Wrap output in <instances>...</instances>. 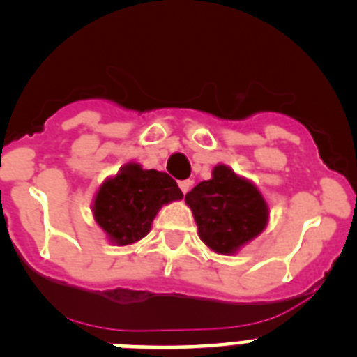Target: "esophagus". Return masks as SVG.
I'll return each instance as SVG.
<instances>
[{
	"mask_svg": "<svg viewBox=\"0 0 357 357\" xmlns=\"http://www.w3.org/2000/svg\"><path fill=\"white\" fill-rule=\"evenodd\" d=\"M191 185H193V182H191V181H181V182H178V188H181V191L184 195L188 193L189 189H191Z\"/></svg>",
	"mask_w": 357,
	"mask_h": 357,
	"instance_id": "1",
	"label": "esophagus"
}]
</instances>
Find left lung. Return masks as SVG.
<instances>
[{"label":"left lung","instance_id":"left-lung-1","mask_svg":"<svg viewBox=\"0 0 357 357\" xmlns=\"http://www.w3.org/2000/svg\"><path fill=\"white\" fill-rule=\"evenodd\" d=\"M198 234L218 254H232L261 234L268 222V206L254 184L223 164L213 169V178L195 185L185 195Z\"/></svg>","mask_w":357,"mask_h":357}]
</instances>
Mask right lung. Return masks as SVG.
<instances>
[{
    "label": "right lung",
    "mask_w": 357,
    "mask_h": 357,
    "mask_svg": "<svg viewBox=\"0 0 357 357\" xmlns=\"http://www.w3.org/2000/svg\"><path fill=\"white\" fill-rule=\"evenodd\" d=\"M182 191L168 173L128 164L109 178L94 198V220L116 245H130L150 232L164 204L181 200Z\"/></svg>",
    "instance_id": "1"
}]
</instances>
